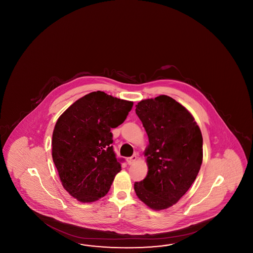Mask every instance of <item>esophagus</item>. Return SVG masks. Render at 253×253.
Masks as SVG:
<instances>
[{
  "label": "esophagus",
  "instance_id": "obj_1",
  "mask_svg": "<svg viewBox=\"0 0 253 253\" xmlns=\"http://www.w3.org/2000/svg\"><path fill=\"white\" fill-rule=\"evenodd\" d=\"M136 159H137V156H136V155H133L132 157L127 158V163H128L129 165H132V164H133V163L136 161Z\"/></svg>",
  "mask_w": 253,
  "mask_h": 253
}]
</instances>
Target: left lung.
Segmentation results:
<instances>
[{
	"label": "left lung",
	"instance_id": "left-lung-1",
	"mask_svg": "<svg viewBox=\"0 0 253 253\" xmlns=\"http://www.w3.org/2000/svg\"><path fill=\"white\" fill-rule=\"evenodd\" d=\"M135 113L149 137V170L134 183V192L151 209L164 210L195 180L203 159L202 133L191 113L168 96L141 100Z\"/></svg>",
	"mask_w": 253,
	"mask_h": 253
}]
</instances>
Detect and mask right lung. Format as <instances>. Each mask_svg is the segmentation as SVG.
I'll return each instance as SVG.
<instances>
[{"label": "right lung", "instance_id": "add662e5", "mask_svg": "<svg viewBox=\"0 0 253 253\" xmlns=\"http://www.w3.org/2000/svg\"><path fill=\"white\" fill-rule=\"evenodd\" d=\"M132 101L92 92L67 109L52 136V157L63 188L81 202L108 193L121 169L113 148L112 128L126 120Z\"/></svg>", "mask_w": 253, "mask_h": 253}]
</instances>
